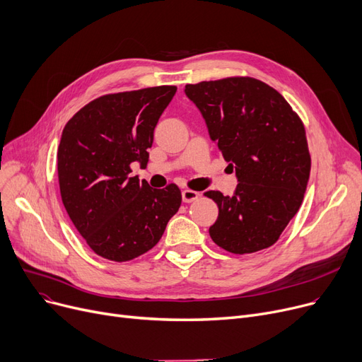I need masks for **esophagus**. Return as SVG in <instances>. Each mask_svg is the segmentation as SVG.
I'll return each instance as SVG.
<instances>
[{"instance_id":"esophagus-1","label":"esophagus","mask_w":362,"mask_h":362,"mask_svg":"<svg viewBox=\"0 0 362 362\" xmlns=\"http://www.w3.org/2000/svg\"><path fill=\"white\" fill-rule=\"evenodd\" d=\"M200 197V193L193 192V190H184L182 192V202L184 203H192Z\"/></svg>"}]
</instances>
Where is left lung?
<instances>
[{
    "instance_id": "8db88e82",
    "label": "left lung",
    "mask_w": 362,
    "mask_h": 362,
    "mask_svg": "<svg viewBox=\"0 0 362 362\" xmlns=\"http://www.w3.org/2000/svg\"><path fill=\"white\" fill-rule=\"evenodd\" d=\"M184 91L238 181L233 196L204 193L219 209L212 240L235 255L272 246L299 211L311 170L300 117L279 91L249 76L188 83Z\"/></svg>"
}]
</instances>
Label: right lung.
<instances>
[{"label":"right lung","mask_w":362,"mask_h":362,"mask_svg":"<svg viewBox=\"0 0 362 362\" xmlns=\"http://www.w3.org/2000/svg\"><path fill=\"white\" fill-rule=\"evenodd\" d=\"M177 87L101 95L66 124L57 150L60 194L69 218L101 257L131 261L158 245L181 206L175 184L151 188L131 177L148 162L154 128Z\"/></svg>","instance_id":"right-lung-1"}]
</instances>
